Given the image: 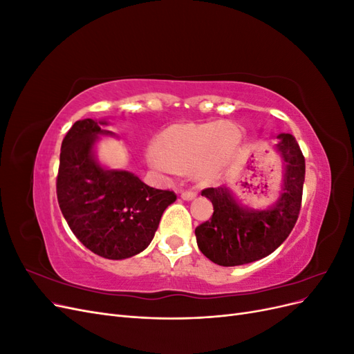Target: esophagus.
<instances>
[{
	"mask_svg": "<svg viewBox=\"0 0 354 354\" xmlns=\"http://www.w3.org/2000/svg\"><path fill=\"white\" fill-rule=\"evenodd\" d=\"M180 198L183 201H194L196 198V192H183V194L180 195Z\"/></svg>",
	"mask_w": 354,
	"mask_h": 354,
	"instance_id": "34e87169",
	"label": "esophagus"
}]
</instances>
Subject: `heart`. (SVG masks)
<instances>
[{"instance_id": "obj_1", "label": "heart", "mask_w": 354, "mask_h": 354, "mask_svg": "<svg viewBox=\"0 0 354 354\" xmlns=\"http://www.w3.org/2000/svg\"><path fill=\"white\" fill-rule=\"evenodd\" d=\"M238 127L229 121L177 122L155 138L146 151V162L160 174H176L177 167H190L199 180L216 178L236 153Z\"/></svg>"}]
</instances>
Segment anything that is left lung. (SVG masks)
Segmentation results:
<instances>
[{
	"mask_svg": "<svg viewBox=\"0 0 354 354\" xmlns=\"http://www.w3.org/2000/svg\"><path fill=\"white\" fill-rule=\"evenodd\" d=\"M274 151L283 165V180L277 199L266 208L242 205L226 187L202 190L212 202V217L196 227L201 252L224 267L248 264L279 248L294 229L301 208L306 176L304 156L292 134H277Z\"/></svg>",
	"mask_w": 354,
	"mask_h": 354,
	"instance_id": "1",
	"label": "left lung"
}]
</instances>
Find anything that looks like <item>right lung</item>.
Segmentation results:
<instances>
[{"label":"right lung","instance_id":"right-lung-1","mask_svg":"<svg viewBox=\"0 0 354 354\" xmlns=\"http://www.w3.org/2000/svg\"><path fill=\"white\" fill-rule=\"evenodd\" d=\"M108 120H80L60 149L57 201L80 242L108 260L145 251L160 217L177 196L147 186L131 171L104 167L97 158L100 137H116Z\"/></svg>","mask_w":354,"mask_h":354}]
</instances>
